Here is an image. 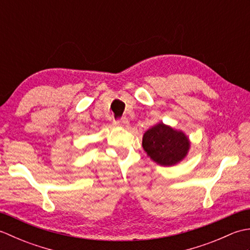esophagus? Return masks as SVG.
<instances>
[{
	"label": "esophagus",
	"instance_id": "obj_1",
	"mask_svg": "<svg viewBox=\"0 0 250 250\" xmlns=\"http://www.w3.org/2000/svg\"><path fill=\"white\" fill-rule=\"evenodd\" d=\"M116 125L118 126H121V128H128L129 126V121L126 118H122L116 121Z\"/></svg>",
	"mask_w": 250,
	"mask_h": 250
}]
</instances>
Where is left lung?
I'll return each mask as SVG.
<instances>
[{"label": "left lung", "instance_id": "8db88e82", "mask_svg": "<svg viewBox=\"0 0 250 250\" xmlns=\"http://www.w3.org/2000/svg\"><path fill=\"white\" fill-rule=\"evenodd\" d=\"M142 145L147 156L162 167H172L183 161L190 149L189 137L163 122L145 132Z\"/></svg>", "mask_w": 250, "mask_h": 250}]
</instances>
